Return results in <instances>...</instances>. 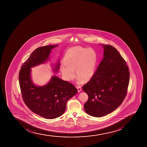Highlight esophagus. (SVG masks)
I'll use <instances>...</instances> for the list:
<instances>
[{"instance_id":"1","label":"esophagus","mask_w":147,"mask_h":147,"mask_svg":"<svg viewBox=\"0 0 147 147\" xmlns=\"http://www.w3.org/2000/svg\"><path fill=\"white\" fill-rule=\"evenodd\" d=\"M77 88L78 91V92H80L82 91V88L78 86Z\"/></svg>"}]
</instances>
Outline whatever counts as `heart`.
<instances>
[{
	"instance_id": "obj_1",
	"label": "heart",
	"mask_w": 147,
	"mask_h": 147,
	"mask_svg": "<svg viewBox=\"0 0 147 147\" xmlns=\"http://www.w3.org/2000/svg\"><path fill=\"white\" fill-rule=\"evenodd\" d=\"M97 58L96 52L92 48L80 47L70 48L65 52L64 63L60 67L63 76L67 81H72L76 77V69L78 82H88L94 74Z\"/></svg>"
}]
</instances>
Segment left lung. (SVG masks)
<instances>
[{
  "label": "left lung",
  "mask_w": 147,
  "mask_h": 147,
  "mask_svg": "<svg viewBox=\"0 0 147 147\" xmlns=\"http://www.w3.org/2000/svg\"><path fill=\"white\" fill-rule=\"evenodd\" d=\"M103 47L102 60L92 79L82 87L89 97L85 111L97 117L109 114L121 105L129 82V70L125 59L112 45Z\"/></svg>",
  "instance_id": "left-lung-1"
}]
</instances>
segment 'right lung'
I'll return each mask as SVG.
<instances>
[{
  "label": "right lung",
  "mask_w": 147,
  "mask_h": 147,
  "mask_svg": "<svg viewBox=\"0 0 147 147\" xmlns=\"http://www.w3.org/2000/svg\"><path fill=\"white\" fill-rule=\"evenodd\" d=\"M57 46L47 45L36 49L22 65L19 73V84L25 105L34 113L47 119H54L62 115L67 100L78 92L72 84L55 76L42 87H37L32 82L31 67L47 61L51 49ZM59 68L58 64L55 71Z\"/></svg>",
  "instance_id": "obj_1"
}]
</instances>
